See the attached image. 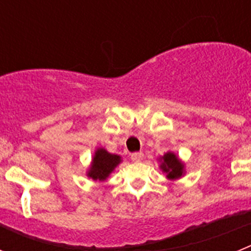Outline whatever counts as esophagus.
<instances>
[{
    "label": "esophagus",
    "instance_id": "esophagus-1",
    "mask_svg": "<svg viewBox=\"0 0 251 251\" xmlns=\"http://www.w3.org/2000/svg\"><path fill=\"white\" fill-rule=\"evenodd\" d=\"M130 159L133 162H141L143 159V153L142 152H137V153H132L130 154Z\"/></svg>",
    "mask_w": 251,
    "mask_h": 251
}]
</instances>
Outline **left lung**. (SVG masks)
<instances>
[{
    "label": "left lung",
    "instance_id": "1",
    "mask_svg": "<svg viewBox=\"0 0 251 251\" xmlns=\"http://www.w3.org/2000/svg\"><path fill=\"white\" fill-rule=\"evenodd\" d=\"M158 161L161 162L159 168L162 170V172H165L166 177L171 181L178 179L185 176V163L172 151L166 152L163 156L159 157Z\"/></svg>",
    "mask_w": 251,
    "mask_h": 251
}]
</instances>
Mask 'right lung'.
Segmentation results:
<instances>
[{
  "label": "right lung",
  "instance_id": "right-lung-1",
  "mask_svg": "<svg viewBox=\"0 0 251 251\" xmlns=\"http://www.w3.org/2000/svg\"><path fill=\"white\" fill-rule=\"evenodd\" d=\"M121 162L122 157L118 154L109 153L103 147L97 148L90 162L89 170L86 171V176L97 182H103Z\"/></svg>",
  "mask_w": 251,
  "mask_h": 251
}]
</instances>
